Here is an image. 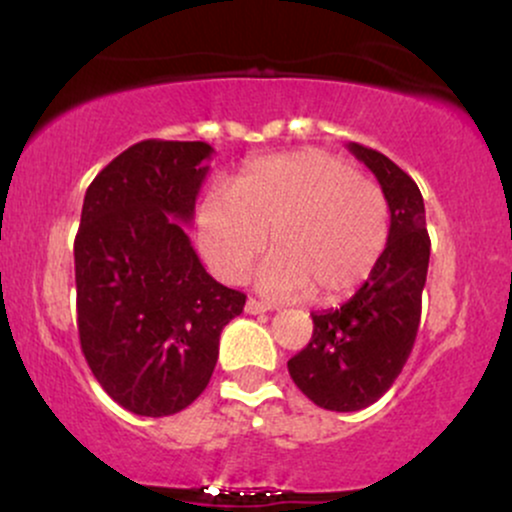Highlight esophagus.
<instances>
[{
    "label": "esophagus",
    "mask_w": 512,
    "mask_h": 512,
    "mask_svg": "<svg viewBox=\"0 0 512 512\" xmlns=\"http://www.w3.org/2000/svg\"><path fill=\"white\" fill-rule=\"evenodd\" d=\"M267 310H272V305L257 301V298H248V303H245V313H250V315H262V313H267Z\"/></svg>",
    "instance_id": "34e87169"
}]
</instances>
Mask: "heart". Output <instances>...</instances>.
I'll use <instances>...</instances> for the list:
<instances>
[{
	"label": "heart",
	"instance_id": "1",
	"mask_svg": "<svg viewBox=\"0 0 512 512\" xmlns=\"http://www.w3.org/2000/svg\"><path fill=\"white\" fill-rule=\"evenodd\" d=\"M260 289L274 298L313 291L317 301L354 293L378 264L390 207L378 182L325 151L262 158L231 192L211 190L197 209L199 248L223 281H243L267 250Z\"/></svg>",
	"mask_w": 512,
	"mask_h": 512
}]
</instances>
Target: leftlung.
<instances>
[{
  "label": "left lung",
  "mask_w": 512,
  "mask_h": 512,
  "mask_svg": "<svg viewBox=\"0 0 512 512\" xmlns=\"http://www.w3.org/2000/svg\"><path fill=\"white\" fill-rule=\"evenodd\" d=\"M378 178L390 207V236L363 286L337 310L313 313V337L289 361L293 383L317 407L366 409L390 390L414 349L431 238L421 190L397 163L351 142Z\"/></svg>",
  "instance_id": "8db88e82"
}]
</instances>
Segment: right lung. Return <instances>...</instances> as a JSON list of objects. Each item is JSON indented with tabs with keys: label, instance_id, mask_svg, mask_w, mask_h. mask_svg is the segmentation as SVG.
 <instances>
[{
	"label": "right lung",
	"instance_id": "right-lung-1",
	"mask_svg": "<svg viewBox=\"0 0 512 512\" xmlns=\"http://www.w3.org/2000/svg\"><path fill=\"white\" fill-rule=\"evenodd\" d=\"M214 149L146 139L88 185L74 240L76 325L101 387L139 416H170L209 385L245 293L211 279L182 223Z\"/></svg>",
	"mask_w": 512,
	"mask_h": 512
}]
</instances>
